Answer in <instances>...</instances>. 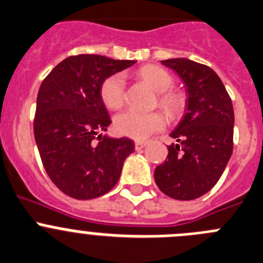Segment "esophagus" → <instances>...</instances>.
Instances as JSON below:
<instances>
[{"mask_svg":"<svg viewBox=\"0 0 263 263\" xmlns=\"http://www.w3.org/2000/svg\"><path fill=\"white\" fill-rule=\"evenodd\" d=\"M146 145H148L146 141H136V143H135V149H136V151H140V149L145 148Z\"/></svg>","mask_w":263,"mask_h":263,"instance_id":"1","label":"esophagus"}]
</instances>
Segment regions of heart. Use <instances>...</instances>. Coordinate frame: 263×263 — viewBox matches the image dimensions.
I'll list each match as a JSON object with an SVG mask.
<instances>
[{"instance_id": "obj_1", "label": "heart", "mask_w": 263, "mask_h": 263, "mask_svg": "<svg viewBox=\"0 0 263 263\" xmlns=\"http://www.w3.org/2000/svg\"><path fill=\"white\" fill-rule=\"evenodd\" d=\"M139 76L160 94L158 103L169 114H176L181 110L182 99L177 94L169 91L174 80L172 74L162 68L144 67L139 70ZM101 98L106 107L117 110L126 99V77L123 73L108 76L101 85ZM166 126V119L160 112H139L126 110L118 114L114 119V129L120 136L134 140H145L153 132L161 131Z\"/></svg>"}]
</instances>
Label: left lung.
Here are the masks:
<instances>
[{
  "label": "left lung",
  "instance_id": "left-lung-1",
  "mask_svg": "<svg viewBox=\"0 0 263 263\" xmlns=\"http://www.w3.org/2000/svg\"><path fill=\"white\" fill-rule=\"evenodd\" d=\"M161 64L179 76L187 99L184 115L170 132L177 144L167 145L169 155L156 167L155 181L173 199L193 200L214 187L231 158L233 105L219 76L207 65L189 59Z\"/></svg>",
  "mask_w": 263,
  "mask_h": 263
}]
</instances>
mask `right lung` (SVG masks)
<instances>
[{
    "instance_id": "1",
    "label": "right lung",
    "mask_w": 263,
    "mask_h": 263,
    "mask_svg": "<svg viewBox=\"0 0 263 263\" xmlns=\"http://www.w3.org/2000/svg\"><path fill=\"white\" fill-rule=\"evenodd\" d=\"M135 63L101 55L69 56L40 85L35 141L51 181L74 199H93L108 193L135 151L131 139L101 134L111 123L101 85L108 76Z\"/></svg>"
}]
</instances>
